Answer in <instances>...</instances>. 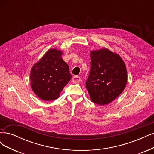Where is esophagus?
I'll use <instances>...</instances> for the list:
<instances>
[{
    "label": "esophagus",
    "instance_id": "obj_1",
    "mask_svg": "<svg viewBox=\"0 0 154 154\" xmlns=\"http://www.w3.org/2000/svg\"><path fill=\"white\" fill-rule=\"evenodd\" d=\"M72 81L74 83H79L81 81V78L79 77L78 76H75L72 77Z\"/></svg>",
    "mask_w": 154,
    "mask_h": 154
}]
</instances>
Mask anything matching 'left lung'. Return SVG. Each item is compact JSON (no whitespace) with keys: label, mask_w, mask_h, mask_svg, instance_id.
<instances>
[{"label":"left lung","mask_w":154,"mask_h":154,"mask_svg":"<svg viewBox=\"0 0 154 154\" xmlns=\"http://www.w3.org/2000/svg\"><path fill=\"white\" fill-rule=\"evenodd\" d=\"M86 88L91 100L106 105L123 92L128 80L127 68L120 56L106 48L92 50Z\"/></svg>","instance_id":"1"}]
</instances>
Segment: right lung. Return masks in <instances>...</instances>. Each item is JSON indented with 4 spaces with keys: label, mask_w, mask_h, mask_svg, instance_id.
Returning <instances> with one entry per match:
<instances>
[{
    "label": "right lung",
    "mask_w": 154,
    "mask_h": 154,
    "mask_svg": "<svg viewBox=\"0 0 154 154\" xmlns=\"http://www.w3.org/2000/svg\"><path fill=\"white\" fill-rule=\"evenodd\" d=\"M63 52L51 48L34 63L30 71V86L41 99L50 101L59 98L71 79L69 68L62 59Z\"/></svg>",
    "instance_id": "1"
}]
</instances>
